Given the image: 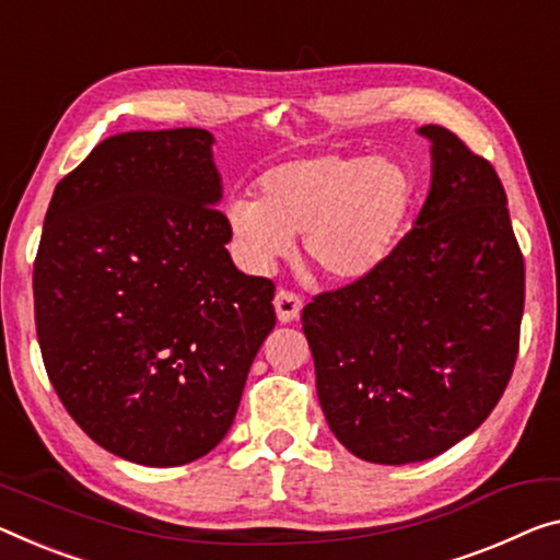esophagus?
Returning <instances> with one entry per match:
<instances>
[{
	"label": "esophagus",
	"mask_w": 560,
	"mask_h": 560,
	"mask_svg": "<svg viewBox=\"0 0 560 560\" xmlns=\"http://www.w3.org/2000/svg\"><path fill=\"white\" fill-rule=\"evenodd\" d=\"M272 305H275V313H278L280 323H292V320H298L300 310H303V298H300L298 292L280 288L278 295H275V300H272Z\"/></svg>",
	"instance_id": "esophagus-1"
}]
</instances>
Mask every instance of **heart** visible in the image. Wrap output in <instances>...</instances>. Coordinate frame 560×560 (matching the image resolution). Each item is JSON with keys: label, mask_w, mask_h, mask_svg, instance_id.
I'll use <instances>...</instances> for the list:
<instances>
[{"label": "heart", "mask_w": 560, "mask_h": 560, "mask_svg": "<svg viewBox=\"0 0 560 560\" xmlns=\"http://www.w3.org/2000/svg\"><path fill=\"white\" fill-rule=\"evenodd\" d=\"M406 165L363 154H317L272 167L257 200L228 205L245 260L270 268L303 235V255L328 280H358L393 253L412 208Z\"/></svg>", "instance_id": "heart-1"}]
</instances>
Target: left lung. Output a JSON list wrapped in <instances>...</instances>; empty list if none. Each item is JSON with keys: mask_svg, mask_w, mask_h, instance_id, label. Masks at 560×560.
<instances>
[{"mask_svg": "<svg viewBox=\"0 0 560 560\" xmlns=\"http://www.w3.org/2000/svg\"><path fill=\"white\" fill-rule=\"evenodd\" d=\"M433 142L428 200L373 272L303 307L317 398L368 463L435 458L493 412L513 375L526 265L498 172L458 135Z\"/></svg>", "mask_w": 560, "mask_h": 560, "instance_id": "8db88e82", "label": "left lung"}]
</instances>
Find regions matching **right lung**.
<instances>
[{
  "label": "right lung",
  "instance_id": "right-lung-1",
  "mask_svg": "<svg viewBox=\"0 0 560 560\" xmlns=\"http://www.w3.org/2000/svg\"><path fill=\"white\" fill-rule=\"evenodd\" d=\"M210 144L197 127L100 142L57 183L34 257L51 388L94 443L140 466H185L225 438L275 328V282L225 250Z\"/></svg>",
  "mask_w": 560,
  "mask_h": 560
}]
</instances>
